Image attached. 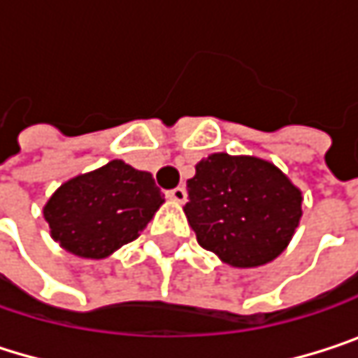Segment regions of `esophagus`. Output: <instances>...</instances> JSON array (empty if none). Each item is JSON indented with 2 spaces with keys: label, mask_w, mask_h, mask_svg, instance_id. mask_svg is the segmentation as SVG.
<instances>
[{
  "label": "esophagus",
  "mask_w": 358,
  "mask_h": 358,
  "mask_svg": "<svg viewBox=\"0 0 358 358\" xmlns=\"http://www.w3.org/2000/svg\"><path fill=\"white\" fill-rule=\"evenodd\" d=\"M166 196H168V199H172V201H176V203H184V201H186V196H188V192H186V188H184V186H176V188L168 190V192H166Z\"/></svg>",
  "instance_id": "obj_1"
}]
</instances>
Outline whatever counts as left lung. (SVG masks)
Instances as JSON below:
<instances>
[{
    "instance_id": "8db88e82",
    "label": "left lung",
    "mask_w": 358,
    "mask_h": 358,
    "mask_svg": "<svg viewBox=\"0 0 358 358\" xmlns=\"http://www.w3.org/2000/svg\"><path fill=\"white\" fill-rule=\"evenodd\" d=\"M184 213L203 249L234 267L275 259L301 220V190L273 164L213 153L186 182Z\"/></svg>"
}]
</instances>
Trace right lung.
<instances>
[{
    "mask_svg": "<svg viewBox=\"0 0 358 358\" xmlns=\"http://www.w3.org/2000/svg\"><path fill=\"white\" fill-rule=\"evenodd\" d=\"M162 203V190L149 172L113 159L62 184L43 213L51 236L64 249L87 259H103L134 241Z\"/></svg>",
    "mask_w": 358,
    "mask_h": 358,
    "instance_id": "obj_1",
    "label": "right lung"
}]
</instances>
